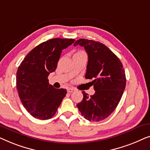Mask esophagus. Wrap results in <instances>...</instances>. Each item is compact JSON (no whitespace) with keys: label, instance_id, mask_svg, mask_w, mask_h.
<instances>
[{"label":"esophagus","instance_id":"esophagus-1","mask_svg":"<svg viewBox=\"0 0 150 150\" xmlns=\"http://www.w3.org/2000/svg\"><path fill=\"white\" fill-rule=\"evenodd\" d=\"M74 91L75 89H73V88H68V89H67V92H68V93H72V92Z\"/></svg>","mask_w":150,"mask_h":150}]
</instances>
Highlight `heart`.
<instances>
[{"instance_id": "b5f03b06", "label": "heart", "mask_w": 150, "mask_h": 150, "mask_svg": "<svg viewBox=\"0 0 150 150\" xmlns=\"http://www.w3.org/2000/svg\"><path fill=\"white\" fill-rule=\"evenodd\" d=\"M77 53H84V52H81V51H80V52H78Z\"/></svg>"}]
</instances>
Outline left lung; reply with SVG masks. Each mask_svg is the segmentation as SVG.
Here are the masks:
<instances>
[{
    "label": "left lung",
    "mask_w": 150,
    "mask_h": 150,
    "mask_svg": "<svg viewBox=\"0 0 150 150\" xmlns=\"http://www.w3.org/2000/svg\"><path fill=\"white\" fill-rule=\"evenodd\" d=\"M84 47L88 54L85 78L93 79V96L83 91V99L77 104L82 115L91 122L108 117L118 105L126 87L124 69L120 59L105 45L93 40L80 39L74 46Z\"/></svg>",
    "instance_id": "obj_1"
}]
</instances>
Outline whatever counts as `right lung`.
<instances>
[{
    "label": "right lung",
    "instance_id": "right-lung-1",
    "mask_svg": "<svg viewBox=\"0 0 150 150\" xmlns=\"http://www.w3.org/2000/svg\"><path fill=\"white\" fill-rule=\"evenodd\" d=\"M74 39H51L39 44L26 54L18 67L16 86L20 99L33 117L41 120L52 117L67 93L55 89L48 76L57 69L63 49L74 42Z\"/></svg>",
    "mask_w": 150,
    "mask_h": 150
}]
</instances>
